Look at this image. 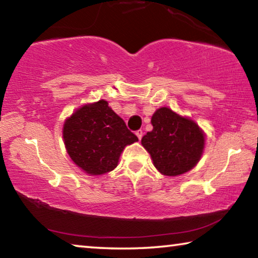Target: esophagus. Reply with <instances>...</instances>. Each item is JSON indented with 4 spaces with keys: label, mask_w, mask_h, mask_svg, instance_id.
<instances>
[{
    "label": "esophagus",
    "mask_w": 258,
    "mask_h": 258,
    "mask_svg": "<svg viewBox=\"0 0 258 258\" xmlns=\"http://www.w3.org/2000/svg\"><path fill=\"white\" fill-rule=\"evenodd\" d=\"M136 134H137V137H138V139H139V140H141V138H143V131H141V130H138L137 131V132H136Z\"/></svg>",
    "instance_id": "34e87169"
}]
</instances>
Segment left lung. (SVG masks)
Masks as SVG:
<instances>
[{
    "label": "left lung",
    "instance_id": "8db88e82",
    "mask_svg": "<svg viewBox=\"0 0 258 258\" xmlns=\"http://www.w3.org/2000/svg\"><path fill=\"white\" fill-rule=\"evenodd\" d=\"M153 130L141 139L153 165L167 176H177L193 169L205 150V132L194 120L168 107H160L151 119Z\"/></svg>",
    "mask_w": 258,
    "mask_h": 258
}]
</instances>
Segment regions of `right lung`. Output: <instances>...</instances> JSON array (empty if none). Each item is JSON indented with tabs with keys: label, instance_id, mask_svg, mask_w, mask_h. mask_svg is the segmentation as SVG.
Segmentation results:
<instances>
[{
	"label": "right lung",
	"instance_id": "1",
	"mask_svg": "<svg viewBox=\"0 0 258 258\" xmlns=\"http://www.w3.org/2000/svg\"><path fill=\"white\" fill-rule=\"evenodd\" d=\"M63 139L71 160L92 176L113 170L124 148L138 141L104 99L83 105L65 119Z\"/></svg>",
	"mask_w": 258,
	"mask_h": 258
}]
</instances>
